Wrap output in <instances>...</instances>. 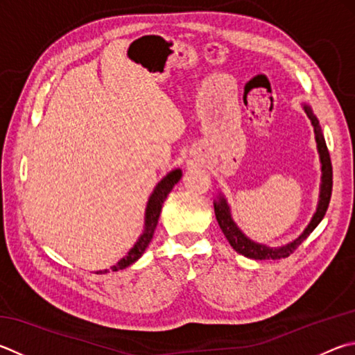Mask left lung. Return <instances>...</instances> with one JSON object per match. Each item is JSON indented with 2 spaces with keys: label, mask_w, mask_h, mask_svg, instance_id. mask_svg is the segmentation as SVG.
Returning a JSON list of instances; mask_svg holds the SVG:
<instances>
[{
  "label": "left lung",
  "mask_w": 355,
  "mask_h": 355,
  "mask_svg": "<svg viewBox=\"0 0 355 355\" xmlns=\"http://www.w3.org/2000/svg\"><path fill=\"white\" fill-rule=\"evenodd\" d=\"M302 108H304L306 114L309 116V119H311L313 125L315 141H317V149L320 153V163H321V184H320L318 206L311 223L307 225L306 230L302 231L295 241L282 245V247H267V245L251 241L250 237H247L242 233L241 228L237 227L236 222L233 220V217H231V209L223 196L217 197V200L214 202L216 218L218 222V227H220L225 237H227V241L230 242L231 247L237 251V253L245 257H250V259H261V261L281 259V257H287L292 254L293 251L300 247L301 242L306 241L307 236L318 227V223L321 220H323V217L327 211V206H329L331 196H332V163H331L329 150H327L324 137L323 133H321V127L318 124L317 116L312 113V108L306 104L302 105Z\"/></svg>",
  "instance_id": "left-lung-1"
}]
</instances>
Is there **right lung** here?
I'll list each match as a JSON object with an SVG mask.
<instances>
[{"mask_svg":"<svg viewBox=\"0 0 355 355\" xmlns=\"http://www.w3.org/2000/svg\"><path fill=\"white\" fill-rule=\"evenodd\" d=\"M182 178V171L175 169L167 173V175L161 180V182L157 184V188L153 189L152 196L147 202V208H146V218H144V231L143 234L139 236L138 242L133 245V248L128 251V253L122 257V259L116 263V266L112 267L113 272H118V270L125 268L128 266H132L133 262H137L146 248L149 247V243L153 237V233H155V228L158 225V218L161 214V208H163L164 200L169 196V192L172 191L173 186L178 183V180ZM108 270H104V272H98V273H107Z\"/></svg>","mask_w":355,"mask_h":355,"instance_id":"1","label":"right lung"}]
</instances>
